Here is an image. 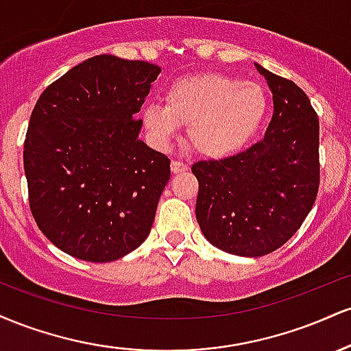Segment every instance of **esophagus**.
I'll list each match as a JSON object with an SVG mask.
<instances>
[{"instance_id": "1", "label": "esophagus", "mask_w": 351, "mask_h": 351, "mask_svg": "<svg viewBox=\"0 0 351 351\" xmlns=\"http://www.w3.org/2000/svg\"><path fill=\"white\" fill-rule=\"evenodd\" d=\"M188 170V165L180 162V160H175V162H171V171L173 173H183Z\"/></svg>"}]
</instances>
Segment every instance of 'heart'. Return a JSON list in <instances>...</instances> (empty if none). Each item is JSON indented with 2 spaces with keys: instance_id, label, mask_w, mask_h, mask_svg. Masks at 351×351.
<instances>
[{
  "instance_id": "b5f03b06",
  "label": "heart",
  "mask_w": 351,
  "mask_h": 351,
  "mask_svg": "<svg viewBox=\"0 0 351 351\" xmlns=\"http://www.w3.org/2000/svg\"><path fill=\"white\" fill-rule=\"evenodd\" d=\"M165 102L143 107V123L153 140L167 145L178 132V125H188L193 148L211 158H223L244 148L259 132L269 107L261 84L226 74H198L176 80L167 90Z\"/></svg>"
}]
</instances>
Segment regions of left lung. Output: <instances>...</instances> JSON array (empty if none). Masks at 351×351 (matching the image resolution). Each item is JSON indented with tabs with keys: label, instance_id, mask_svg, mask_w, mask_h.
Segmentation results:
<instances>
[{
	"label": "left lung",
	"instance_id": "obj_1",
	"mask_svg": "<svg viewBox=\"0 0 351 351\" xmlns=\"http://www.w3.org/2000/svg\"><path fill=\"white\" fill-rule=\"evenodd\" d=\"M256 67L274 100L264 138L234 156L191 167L204 237L243 257L265 256L287 243L315 203L320 183L318 119L307 94L292 80Z\"/></svg>",
	"mask_w": 351,
	"mask_h": 351
}]
</instances>
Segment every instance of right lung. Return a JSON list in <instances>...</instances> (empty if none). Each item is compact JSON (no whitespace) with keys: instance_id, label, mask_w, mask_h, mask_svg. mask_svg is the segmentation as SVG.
Here are the masks:
<instances>
[{"instance_id":"right-lung-1","label":"right lung","mask_w":351,"mask_h":351,"mask_svg":"<svg viewBox=\"0 0 351 351\" xmlns=\"http://www.w3.org/2000/svg\"><path fill=\"white\" fill-rule=\"evenodd\" d=\"M162 72L100 54L52 82L24 140L29 208L44 236L88 263H110L150 234L170 160L138 140L136 114Z\"/></svg>"}]
</instances>
